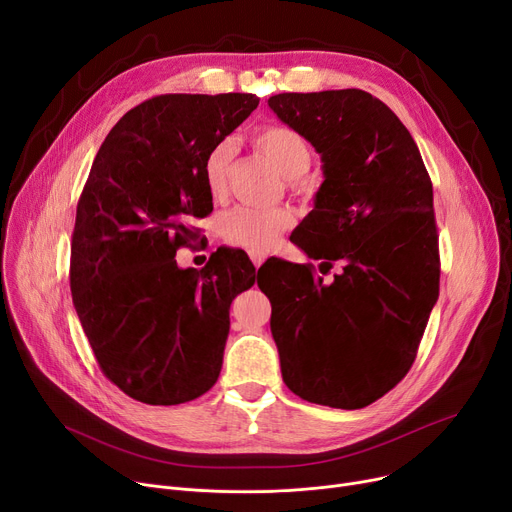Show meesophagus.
<instances>
[{
	"label": "esophagus",
	"mask_w": 512,
	"mask_h": 512,
	"mask_svg": "<svg viewBox=\"0 0 512 512\" xmlns=\"http://www.w3.org/2000/svg\"><path fill=\"white\" fill-rule=\"evenodd\" d=\"M251 261L255 267H261V263L265 261V255L263 253H251Z\"/></svg>",
	"instance_id": "esophagus-1"
}]
</instances>
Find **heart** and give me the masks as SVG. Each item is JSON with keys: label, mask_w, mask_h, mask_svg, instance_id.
<instances>
[{"label": "heart", "mask_w": 512, "mask_h": 512, "mask_svg": "<svg viewBox=\"0 0 512 512\" xmlns=\"http://www.w3.org/2000/svg\"><path fill=\"white\" fill-rule=\"evenodd\" d=\"M255 143L286 180L301 178L311 166V151L299 132L284 126H267L255 134ZM236 153L234 139L215 143L205 161V182L211 197L226 195L228 172ZM294 213L288 207H249L240 205L228 211L222 220V234L232 245L253 253L274 247L280 236L292 226Z\"/></svg>", "instance_id": "1"}]
</instances>
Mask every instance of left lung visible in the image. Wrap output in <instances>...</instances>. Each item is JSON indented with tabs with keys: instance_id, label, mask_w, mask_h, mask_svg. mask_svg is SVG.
<instances>
[{
	"instance_id": "1",
	"label": "left lung",
	"mask_w": 512,
	"mask_h": 512,
	"mask_svg": "<svg viewBox=\"0 0 512 512\" xmlns=\"http://www.w3.org/2000/svg\"><path fill=\"white\" fill-rule=\"evenodd\" d=\"M270 110L321 157L324 182L290 240L342 261L334 282L274 259L259 288L284 384L332 409H363L411 369L440 290L434 191L407 126L359 89L280 93Z\"/></svg>"
}]
</instances>
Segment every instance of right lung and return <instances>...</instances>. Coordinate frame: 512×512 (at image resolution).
Here are the masks:
<instances>
[{
	"mask_svg": "<svg viewBox=\"0 0 512 512\" xmlns=\"http://www.w3.org/2000/svg\"><path fill=\"white\" fill-rule=\"evenodd\" d=\"M257 105L251 93L153 97L93 159L72 234V301L101 371L145 405H180L218 382L230 305L259 274L234 249L201 272L174 259L213 209L209 151Z\"/></svg>",
	"mask_w": 512,
	"mask_h": 512,
	"instance_id": "right-lung-1",
	"label": "right lung"
}]
</instances>
